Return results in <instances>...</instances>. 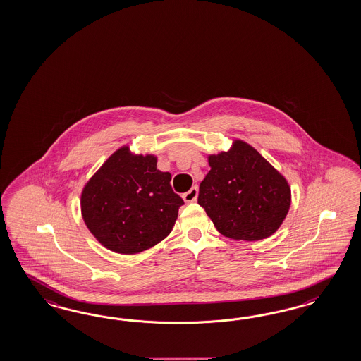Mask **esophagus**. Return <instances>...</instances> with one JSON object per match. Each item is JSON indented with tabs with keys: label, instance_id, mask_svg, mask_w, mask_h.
<instances>
[{
	"label": "esophagus",
	"instance_id": "34e87169",
	"mask_svg": "<svg viewBox=\"0 0 361 361\" xmlns=\"http://www.w3.org/2000/svg\"><path fill=\"white\" fill-rule=\"evenodd\" d=\"M197 196H198V188L192 186L186 193L183 195V198L185 202H193V201H196Z\"/></svg>",
	"mask_w": 361,
	"mask_h": 361
}]
</instances>
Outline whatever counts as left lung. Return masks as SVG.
Wrapping results in <instances>:
<instances>
[{
  "mask_svg": "<svg viewBox=\"0 0 361 361\" xmlns=\"http://www.w3.org/2000/svg\"><path fill=\"white\" fill-rule=\"evenodd\" d=\"M198 204L228 238L259 240L273 235L291 205L287 180L261 153L242 140L228 152L209 156Z\"/></svg>",
  "mask_w": 361,
  "mask_h": 361,
  "instance_id": "8db88e82",
  "label": "left lung"
}]
</instances>
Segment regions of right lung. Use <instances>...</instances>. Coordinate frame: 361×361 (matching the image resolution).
Wrapping results in <instances>:
<instances>
[{"instance_id": "right-lung-1", "label": "right lung", "mask_w": 361, "mask_h": 361, "mask_svg": "<svg viewBox=\"0 0 361 361\" xmlns=\"http://www.w3.org/2000/svg\"><path fill=\"white\" fill-rule=\"evenodd\" d=\"M171 178L157 169L156 156L121 147L83 188L80 207L88 230L111 252L136 254L152 247L172 231L184 205Z\"/></svg>"}]
</instances>
